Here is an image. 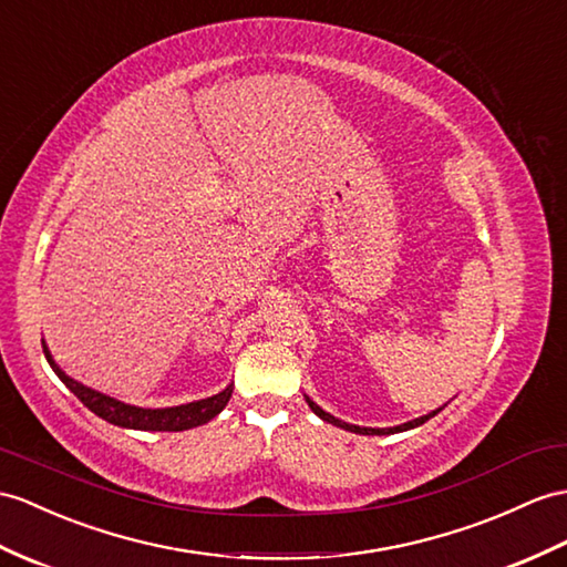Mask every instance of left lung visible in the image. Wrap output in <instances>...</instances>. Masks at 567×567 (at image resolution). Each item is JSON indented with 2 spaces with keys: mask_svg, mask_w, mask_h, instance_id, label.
Returning a JSON list of instances; mask_svg holds the SVG:
<instances>
[{
  "mask_svg": "<svg viewBox=\"0 0 567 567\" xmlns=\"http://www.w3.org/2000/svg\"><path fill=\"white\" fill-rule=\"evenodd\" d=\"M308 404H310V409L317 413V416H320L322 421H327V423H334V425H339V427H343V431H351V433H361V435H390V433H402V431H409V427H416V425H421V423H425L427 419H433L435 413L440 411H433V413H427V416H421V419H416V421H409V423H404V425H396V427H361V425H351V423H343V421H339V419H334L331 416V413H327V411H322L320 406H317L312 399H308Z\"/></svg>",
  "mask_w": 567,
  "mask_h": 567,
  "instance_id": "8db88e82",
  "label": "left lung"
}]
</instances>
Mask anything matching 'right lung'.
<instances>
[{
  "mask_svg": "<svg viewBox=\"0 0 567 567\" xmlns=\"http://www.w3.org/2000/svg\"><path fill=\"white\" fill-rule=\"evenodd\" d=\"M43 351H45L50 368L58 372V378L81 399V404L89 406L95 416L105 419L107 423L122 425V427H134V431H168V433L187 431V427H195V425L212 421L216 413L224 411V406L228 404V399L233 394V388H226L224 392H218L209 399H202V402H192V404H183V406H171V409L130 406V404L117 402V399H113V396H105L101 392L89 390L81 382L64 375L60 365L52 361V355H50L45 343H43Z\"/></svg>",
  "mask_w": 567,
  "mask_h": 567,
  "instance_id": "obj_1",
  "label": "right lung"
}]
</instances>
